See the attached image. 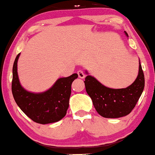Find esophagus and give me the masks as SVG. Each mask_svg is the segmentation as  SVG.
<instances>
[{
  "label": "esophagus",
  "instance_id": "obj_1",
  "mask_svg": "<svg viewBox=\"0 0 155 155\" xmlns=\"http://www.w3.org/2000/svg\"><path fill=\"white\" fill-rule=\"evenodd\" d=\"M77 74H78V76H79V77L81 78V79H84V78L86 76L85 73H84V71H82V70H79L77 72Z\"/></svg>",
  "mask_w": 155,
  "mask_h": 155
}]
</instances>
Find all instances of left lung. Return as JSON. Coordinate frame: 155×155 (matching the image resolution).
<instances>
[{"label": "left lung", "mask_w": 155, "mask_h": 155, "mask_svg": "<svg viewBox=\"0 0 155 155\" xmlns=\"http://www.w3.org/2000/svg\"><path fill=\"white\" fill-rule=\"evenodd\" d=\"M125 34L128 36L127 32ZM84 84L99 114L105 118H119L128 115L136 106L144 90V76L140 62L136 80L124 89L106 87L89 75L85 78Z\"/></svg>", "instance_id": "1"}]
</instances>
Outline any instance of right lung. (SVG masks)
<instances>
[{"label":"right lung","instance_id":"obj_1","mask_svg":"<svg viewBox=\"0 0 155 155\" xmlns=\"http://www.w3.org/2000/svg\"><path fill=\"white\" fill-rule=\"evenodd\" d=\"M17 55L13 66L12 94L20 109L31 119L38 124H46L59 121L65 117L68 108L71 92V84L77 79L74 74L66 78H60L48 91L40 94L27 91L21 86L17 72Z\"/></svg>","mask_w":155,"mask_h":155}]
</instances>
